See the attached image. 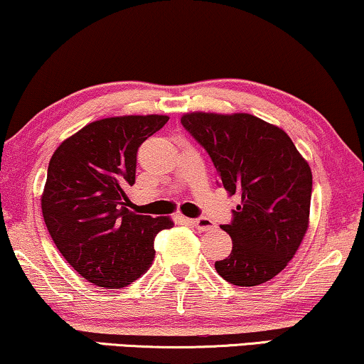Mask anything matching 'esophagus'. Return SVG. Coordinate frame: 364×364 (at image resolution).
Instances as JSON below:
<instances>
[{
	"label": "esophagus",
	"instance_id": "obj_1",
	"mask_svg": "<svg viewBox=\"0 0 364 364\" xmlns=\"http://www.w3.org/2000/svg\"><path fill=\"white\" fill-rule=\"evenodd\" d=\"M188 223H192V225L200 232H210L212 228L215 227L208 218H188Z\"/></svg>",
	"mask_w": 364,
	"mask_h": 364
}]
</instances>
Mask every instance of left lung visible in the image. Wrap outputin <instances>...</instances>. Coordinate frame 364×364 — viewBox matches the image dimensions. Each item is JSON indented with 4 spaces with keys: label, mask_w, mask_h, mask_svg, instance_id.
<instances>
[{
    "label": "left lung",
    "mask_w": 364,
    "mask_h": 364,
    "mask_svg": "<svg viewBox=\"0 0 364 364\" xmlns=\"http://www.w3.org/2000/svg\"><path fill=\"white\" fill-rule=\"evenodd\" d=\"M182 126L205 149L218 181L242 202L222 225L232 253L215 262L223 280L257 287L295 257L310 225L311 168L288 134L252 114L187 112Z\"/></svg>",
    "instance_id": "8db88e82"
}]
</instances>
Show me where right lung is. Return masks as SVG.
<instances>
[{
    "label": "right lung",
    "mask_w": 364,
    "mask_h": 364,
    "mask_svg": "<svg viewBox=\"0 0 364 364\" xmlns=\"http://www.w3.org/2000/svg\"><path fill=\"white\" fill-rule=\"evenodd\" d=\"M167 121L159 114L99 119L59 144L49 161L41 196L49 235L79 275L106 290L141 278L156 255L154 238L173 225L171 217L127 208L137 149Z\"/></svg>",
    "instance_id": "right-lung-1"
}]
</instances>
